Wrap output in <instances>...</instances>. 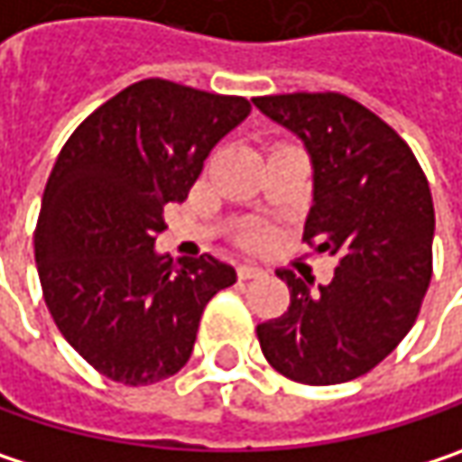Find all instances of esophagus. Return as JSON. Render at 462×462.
Here are the masks:
<instances>
[{
	"label": "esophagus",
	"instance_id": "obj_1",
	"mask_svg": "<svg viewBox=\"0 0 462 462\" xmlns=\"http://www.w3.org/2000/svg\"><path fill=\"white\" fill-rule=\"evenodd\" d=\"M237 274H240L243 280H256V277H264L267 270H264V267H259V264H240Z\"/></svg>",
	"mask_w": 462,
	"mask_h": 462
}]
</instances>
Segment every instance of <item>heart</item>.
Listing matches in <instances>:
<instances>
[{
  "label": "heart",
  "mask_w": 462,
  "mask_h": 462,
  "mask_svg": "<svg viewBox=\"0 0 462 462\" xmlns=\"http://www.w3.org/2000/svg\"><path fill=\"white\" fill-rule=\"evenodd\" d=\"M248 240H251V243H254V240H256V237H248Z\"/></svg>",
  "instance_id": "1"
}]
</instances>
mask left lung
Segmentation results:
<instances>
[{
	"instance_id": "8db88e82",
	"label": "left lung",
	"mask_w": 462,
	"mask_h": 462,
	"mask_svg": "<svg viewBox=\"0 0 462 462\" xmlns=\"http://www.w3.org/2000/svg\"><path fill=\"white\" fill-rule=\"evenodd\" d=\"M312 161L304 240L338 259L328 285L291 270V307L256 328L277 373L310 386L346 383L389 356L431 282L434 200L412 150L375 113L336 92L254 97Z\"/></svg>"
}]
</instances>
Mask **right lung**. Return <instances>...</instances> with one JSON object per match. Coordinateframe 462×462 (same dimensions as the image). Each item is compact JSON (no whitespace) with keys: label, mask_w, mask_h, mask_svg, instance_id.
<instances>
[{"label":"right lung","mask_w":462,"mask_h":462,"mask_svg":"<svg viewBox=\"0 0 462 462\" xmlns=\"http://www.w3.org/2000/svg\"><path fill=\"white\" fill-rule=\"evenodd\" d=\"M251 113L245 97L145 79L70 134L33 235L50 315L95 370L147 386L185 367L206 304L237 280L211 254L155 251L163 206L182 203L214 145Z\"/></svg>","instance_id":"add662e5"}]
</instances>
